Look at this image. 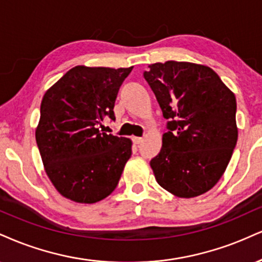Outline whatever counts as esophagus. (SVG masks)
Wrapping results in <instances>:
<instances>
[{
  "label": "esophagus",
  "mask_w": 262,
  "mask_h": 262,
  "mask_svg": "<svg viewBox=\"0 0 262 262\" xmlns=\"http://www.w3.org/2000/svg\"><path fill=\"white\" fill-rule=\"evenodd\" d=\"M143 138H140V137H134L133 138V143L134 144H140V143H143Z\"/></svg>",
  "instance_id": "1"
}]
</instances>
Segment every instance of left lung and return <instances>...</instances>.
I'll use <instances>...</instances> for the list:
<instances>
[{
  "instance_id": "left-lung-1",
  "label": "left lung",
  "mask_w": 262,
  "mask_h": 262,
  "mask_svg": "<svg viewBox=\"0 0 262 262\" xmlns=\"http://www.w3.org/2000/svg\"><path fill=\"white\" fill-rule=\"evenodd\" d=\"M144 78L155 94L167 130L150 161L157 183L179 198L209 191L225 173L237 145V101L206 66L167 61Z\"/></svg>"
}]
</instances>
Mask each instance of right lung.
Returning a JSON list of instances; mask_svg holds the SVG:
<instances>
[{
    "mask_svg": "<svg viewBox=\"0 0 262 262\" xmlns=\"http://www.w3.org/2000/svg\"><path fill=\"white\" fill-rule=\"evenodd\" d=\"M132 69L77 66L42 97L36 144L50 181L67 199L94 204L117 187L132 141L99 125L106 116L116 119L118 90Z\"/></svg>",
    "mask_w": 262,
    "mask_h": 262,
    "instance_id": "1",
    "label": "right lung"
}]
</instances>
